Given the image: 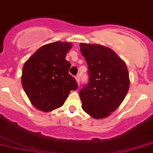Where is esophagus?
Returning <instances> with one entry per match:
<instances>
[{"label": "esophagus", "mask_w": 153, "mask_h": 153, "mask_svg": "<svg viewBox=\"0 0 153 153\" xmlns=\"http://www.w3.org/2000/svg\"><path fill=\"white\" fill-rule=\"evenodd\" d=\"M75 79H76L77 83H78V85H79V83H80V76H79V75H77L76 76H75Z\"/></svg>", "instance_id": "1"}]
</instances>
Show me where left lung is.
<instances>
[{"label": "left lung", "mask_w": 153, "mask_h": 153, "mask_svg": "<svg viewBox=\"0 0 153 153\" xmlns=\"http://www.w3.org/2000/svg\"><path fill=\"white\" fill-rule=\"evenodd\" d=\"M88 68V82L80 90L82 109L91 117L101 119L123 102L130 87L124 62L110 48L97 44H80Z\"/></svg>", "instance_id": "obj_1"}]
</instances>
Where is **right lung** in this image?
Here are the masks:
<instances>
[{
    "label": "right lung",
    "mask_w": 153,
    "mask_h": 153,
    "mask_svg": "<svg viewBox=\"0 0 153 153\" xmlns=\"http://www.w3.org/2000/svg\"><path fill=\"white\" fill-rule=\"evenodd\" d=\"M71 48L68 42H55L39 48L23 65L21 82L30 102L49 112L62 107L71 91L78 88L65 59Z\"/></svg>",
    "instance_id": "obj_1"
}]
</instances>
